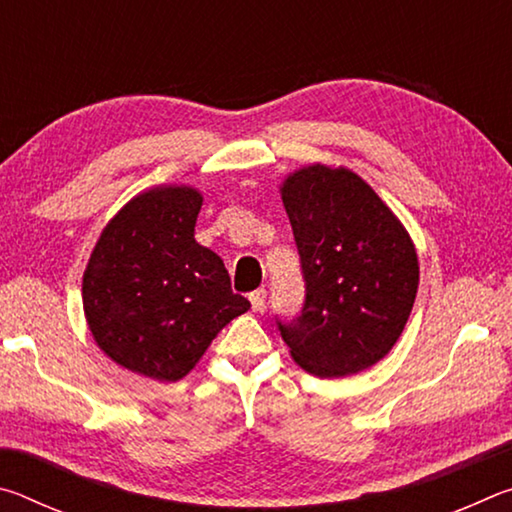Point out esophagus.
Listing matches in <instances>:
<instances>
[{
	"mask_svg": "<svg viewBox=\"0 0 512 512\" xmlns=\"http://www.w3.org/2000/svg\"><path fill=\"white\" fill-rule=\"evenodd\" d=\"M250 305H253V311H262L264 309V300H266V289H257L248 296Z\"/></svg>",
	"mask_w": 512,
	"mask_h": 512,
	"instance_id": "1",
	"label": "esophagus"
}]
</instances>
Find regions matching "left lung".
I'll list each match as a JSON object with an SVG mask.
<instances>
[{"label": "left lung", "mask_w": 512, "mask_h": 512, "mask_svg": "<svg viewBox=\"0 0 512 512\" xmlns=\"http://www.w3.org/2000/svg\"><path fill=\"white\" fill-rule=\"evenodd\" d=\"M300 253L302 314L277 323L293 361L334 379L375 366L411 316L420 266L402 221L345 167L309 164L280 185Z\"/></svg>", "instance_id": "1"}]
</instances>
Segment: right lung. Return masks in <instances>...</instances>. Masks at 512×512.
I'll use <instances>...</instances> for the list:
<instances>
[{
  "label": "right lung",
  "mask_w": 512,
  "mask_h": 512,
  "mask_svg": "<svg viewBox=\"0 0 512 512\" xmlns=\"http://www.w3.org/2000/svg\"><path fill=\"white\" fill-rule=\"evenodd\" d=\"M203 194L158 185L112 216L83 273L94 343L135 375L178 381L250 302L232 293L223 259L194 239Z\"/></svg>",
  "instance_id": "obj_1"
}]
</instances>
